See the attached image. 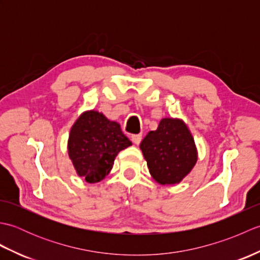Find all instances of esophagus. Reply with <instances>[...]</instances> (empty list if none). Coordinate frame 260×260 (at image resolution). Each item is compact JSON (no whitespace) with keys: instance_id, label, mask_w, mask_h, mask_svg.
Segmentation results:
<instances>
[{"instance_id":"34e87169","label":"esophagus","mask_w":260,"mask_h":260,"mask_svg":"<svg viewBox=\"0 0 260 260\" xmlns=\"http://www.w3.org/2000/svg\"><path fill=\"white\" fill-rule=\"evenodd\" d=\"M132 141L134 142V144L139 145L141 141H142V135L141 134H137V135H132Z\"/></svg>"}]
</instances>
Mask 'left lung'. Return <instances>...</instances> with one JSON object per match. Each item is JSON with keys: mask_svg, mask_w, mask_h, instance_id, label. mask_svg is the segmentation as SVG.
<instances>
[{"mask_svg": "<svg viewBox=\"0 0 260 260\" xmlns=\"http://www.w3.org/2000/svg\"><path fill=\"white\" fill-rule=\"evenodd\" d=\"M140 147L152 178L162 185L180 183L198 161L191 132L178 118H162L157 129L148 132Z\"/></svg>", "mask_w": 260, "mask_h": 260, "instance_id": "obj_1", "label": "left lung"}]
</instances>
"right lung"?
<instances>
[{"label":"right lung","mask_w":260,"mask_h":260,"mask_svg":"<svg viewBox=\"0 0 260 260\" xmlns=\"http://www.w3.org/2000/svg\"><path fill=\"white\" fill-rule=\"evenodd\" d=\"M132 145L120 125L97 110H87L70 129L68 154L77 174L88 183L105 179L117 154Z\"/></svg>","instance_id":"obj_1"}]
</instances>
